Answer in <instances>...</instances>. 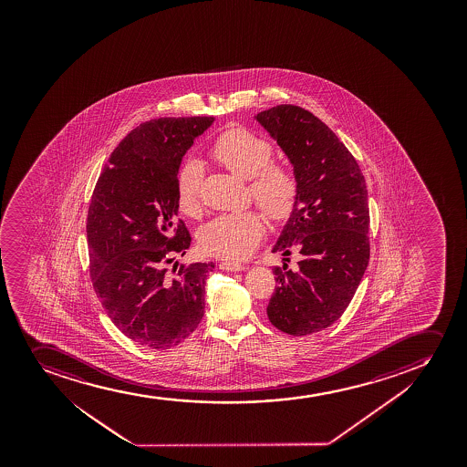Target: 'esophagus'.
I'll return each mask as SVG.
<instances>
[{"mask_svg":"<svg viewBox=\"0 0 467 467\" xmlns=\"http://www.w3.org/2000/svg\"><path fill=\"white\" fill-rule=\"evenodd\" d=\"M220 268L223 271H231V273H240V271H244L246 266H243V265H238V263H231V262H223L220 265Z\"/></svg>","mask_w":467,"mask_h":467,"instance_id":"34e87169","label":"esophagus"}]
</instances>
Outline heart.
<instances>
[{
	"mask_svg": "<svg viewBox=\"0 0 467 467\" xmlns=\"http://www.w3.org/2000/svg\"><path fill=\"white\" fill-rule=\"evenodd\" d=\"M210 156L235 176L249 181V192L258 207L274 221H284L295 209L297 179L290 168L273 163V146L244 128H231L216 139ZM202 165L188 161L177 176V204L183 213L199 209ZM265 235L262 218L253 210L214 216L199 229V247L209 255L242 260L253 253Z\"/></svg>",
	"mask_w": 467,
	"mask_h": 467,
	"instance_id": "1",
	"label": "heart"
}]
</instances>
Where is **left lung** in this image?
I'll return each instance as SVG.
<instances>
[{"mask_svg": "<svg viewBox=\"0 0 467 467\" xmlns=\"http://www.w3.org/2000/svg\"><path fill=\"white\" fill-rule=\"evenodd\" d=\"M254 119L288 157L299 192L273 253L300 257L273 269L269 321L293 337L321 332L348 308L369 262L365 177L328 126L299 106L280 104Z\"/></svg>", "mask_w": 467, "mask_h": 467, "instance_id": "left-lung-1", "label": "left lung"}]
</instances>
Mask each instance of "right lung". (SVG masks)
Segmentation results:
<instances>
[{"mask_svg":"<svg viewBox=\"0 0 467 467\" xmlns=\"http://www.w3.org/2000/svg\"><path fill=\"white\" fill-rule=\"evenodd\" d=\"M213 121L140 124L113 150L91 196L87 243L93 288L113 324L146 348H174L204 317L205 280L214 263L181 265L176 275L165 265L192 243L182 221L176 225L177 174L185 152Z\"/></svg>","mask_w":467,"mask_h":467,"instance_id":"1","label":"right lung"}]
</instances>
